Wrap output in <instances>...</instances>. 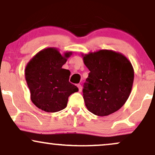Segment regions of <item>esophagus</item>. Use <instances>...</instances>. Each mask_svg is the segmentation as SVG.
<instances>
[{
  "label": "esophagus",
  "instance_id": "obj_1",
  "mask_svg": "<svg viewBox=\"0 0 155 155\" xmlns=\"http://www.w3.org/2000/svg\"><path fill=\"white\" fill-rule=\"evenodd\" d=\"M77 87L79 88V91H81V84H77Z\"/></svg>",
  "mask_w": 155,
  "mask_h": 155
}]
</instances>
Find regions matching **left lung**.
<instances>
[{
	"label": "left lung",
	"mask_w": 155,
	"mask_h": 155,
	"mask_svg": "<svg viewBox=\"0 0 155 155\" xmlns=\"http://www.w3.org/2000/svg\"><path fill=\"white\" fill-rule=\"evenodd\" d=\"M81 56L90 71L83 89L88 110L99 117L118 111L132 91L134 73L130 61L121 53L107 49Z\"/></svg>",
	"instance_id": "1"
}]
</instances>
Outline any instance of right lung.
<instances>
[{
  "mask_svg": "<svg viewBox=\"0 0 155 155\" xmlns=\"http://www.w3.org/2000/svg\"><path fill=\"white\" fill-rule=\"evenodd\" d=\"M72 55L63 54L54 47L37 53L27 64L25 79L32 102L46 112H56L65 109L68 99L79 89L68 81L70 71L62 66Z\"/></svg>",
  "mask_w": 155,
  "mask_h": 155,
  "instance_id": "1",
  "label": "right lung"
}]
</instances>
